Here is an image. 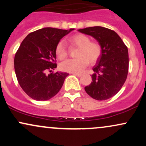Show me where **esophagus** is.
<instances>
[{"instance_id": "34e87169", "label": "esophagus", "mask_w": 146, "mask_h": 146, "mask_svg": "<svg viewBox=\"0 0 146 146\" xmlns=\"http://www.w3.org/2000/svg\"><path fill=\"white\" fill-rule=\"evenodd\" d=\"M73 75H74L77 77H81L82 76L81 73H73Z\"/></svg>"}]
</instances>
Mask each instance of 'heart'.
<instances>
[{"mask_svg": "<svg viewBox=\"0 0 146 146\" xmlns=\"http://www.w3.org/2000/svg\"><path fill=\"white\" fill-rule=\"evenodd\" d=\"M69 42L78 47L75 56L77 58L64 61L60 65L62 71L69 73H80L86 67L88 63L94 64L102 55V46L98 42L90 41V38L84 34H76L69 38ZM56 53L60 60L67 57V46L64 41H60L56 45Z\"/></svg>", "mask_w": 146, "mask_h": 146, "instance_id": "b5f03b06", "label": "heart"}]
</instances>
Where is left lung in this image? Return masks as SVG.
Listing matches in <instances>:
<instances>
[{
    "mask_svg": "<svg viewBox=\"0 0 146 146\" xmlns=\"http://www.w3.org/2000/svg\"><path fill=\"white\" fill-rule=\"evenodd\" d=\"M94 38L102 46V55L93 66L92 82L86 93L96 100L111 98L121 89L128 72V51L119 35L108 28L96 26L78 29Z\"/></svg>",
    "mask_w": 146,
    "mask_h": 146,
    "instance_id": "left-lung-1",
    "label": "left lung"
}]
</instances>
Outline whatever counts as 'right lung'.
<instances>
[{
    "label": "right lung",
    "instance_id": "add662e5",
    "mask_svg": "<svg viewBox=\"0 0 146 146\" xmlns=\"http://www.w3.org/2000/svg\"><path fill=\"white\" fill-rule=\"evenodd\" d=\"M74 29L45 27L30 33L23 40L14 58V69L20 86L37 101L54 97L62 86L67 73L56 72V45Z\"/></svg>",
    "mask_w": 146,
    "mask_h": 146
}]
</instances>
